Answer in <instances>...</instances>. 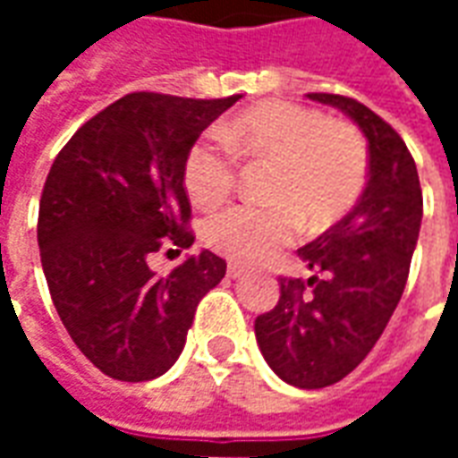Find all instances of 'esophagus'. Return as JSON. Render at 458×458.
Masks as SVG:
<instances>
[{"mask_svg": "<svg viewBox=\"0 0 458 458\" xmlns=\"http://www.w3.org/2000/svg\"><path fill=\"white\" fill-rule=\"evenodd\" d=\"M248 275V269L240 267V265H228V277L230 279H242Z\"/></svg>", "mask_w": 458, "mask_h": 458, "instance_id": "obj_1", "label": "esophagus"}]
</instances>
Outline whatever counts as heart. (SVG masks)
<instances>
[{
	"instance_id": "obj_1",
	"label": "heart",
	"mask_w": 458,
	"mask_h": 458,
	"mask_svg": "<svg viewBox=\"0 0 458 458\" xmlns=\"http://www.w3.org/2000/svg\"><path fill=\"white\" fill-rule=\"evenodd\" d=\"M238 157L269 161L275 206H233L206 220L210 248L245 265L289 245L301 218L324 228L363 193L368 149L345 122L292 103H262L225 122L220 134L199 140L183 161V186L199 208H216L238 179Z\"/></svg>"
}]
</instances>
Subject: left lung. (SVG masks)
I'll use <instances>...</instances> for the list:
<instances>
[{"label": "left lung", "instance_id": "left-lung-1", "mask_svg": "<svg viewBox=\"0 0 458 458\" xmlns=\"http://www.w3.org/2000/svg\"><path fill=\"white\" fill-rule=\"evenodd\" d=\"M338 107L368 140V183L353 210L299 248L314 272L279 279L277 307L255 318L267 365L294 387H327L373 351L403 297L422 225V189L403 137L353 98L309 93Z\"/></svg>", "mask_w": 458, "mask_h": 458}]
</instances>
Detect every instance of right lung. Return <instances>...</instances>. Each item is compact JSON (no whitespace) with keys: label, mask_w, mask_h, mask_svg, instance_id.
Listing matches in <instances>:
<instances>
[{"label":"right lung","mask_w":458,"mask_h":458,"mask_svg":"<svg viewBox=\"0 0 458 458\" xmlns=\"http://www.w3.org/2000/svg\"><path fill=\"white\" fill-rule=\"evenodd\" d=\"M238 100L124 95L75 131L46 176L38 248L48 292L81 353L114 380L166 373L199 301L225 277V259L208 250L169 275L149 258L193 245L183 161Z\"/></svg>","instance_id":"add662e5"}]
</instances>
